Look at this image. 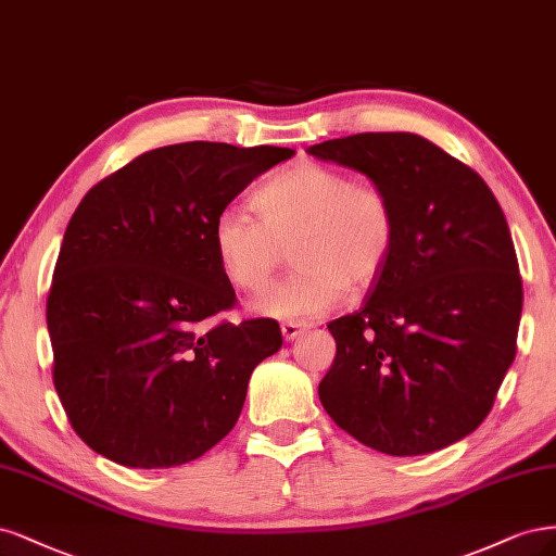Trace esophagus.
Masks as SVG:
<instances>
[{
    "mask_svg": "<svg viewBox=\"0 0 556 556\" xmlns=\"http://www.w3.org/2000/svg\"><path fill=\"white\" fill-rule=\"evenodd\" d=\"M307 330H309V326L302 324V320H286V324L281 326V334H283L286 342H293L295 337H300L302 332H307Z\"/></svg>",
    "mask_w": 556,
    "mask_h": 556,
    "instance_id": "34e87169",
    "label": "esophagus"
}]
</instances>
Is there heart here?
<instances>
[{"label":"heart","instance_id":"heart-1","mask_svg":"<svg viewBox=\"0 0 556 556\" xmlns=\"http://www.w3.org/2000/svg\"><path fill=\"white\" fill-rule=\"evenodd\" d=\"M258 219L226 207L212 224V249L224 277L247 293H261L293 244L295 273L267 291L256 312L273 318L326 314L351 289H365L397 242V212L390 195L316 161H300L252 195Z\"/></svg>","mask_w":556,"mask_h":556}]
</instances>
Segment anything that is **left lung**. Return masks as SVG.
Returning <instances> with one entry per match:
<instances>
[{
    "mask_svg": "<svg viewBox=\"0 0 556 556\" xmlns=\"http://www.w3.org/2000/svg\"><path fill=\"white\" fill-rule=\"evenodd\" d=\"M312 156L367 175L397 212V242L363 307L332 320L328 416L374 451H441L488 418L515 361L522 277L482 177L422 136L318 142Z\"/></svg>",
    "mask_w": 556,
    "mask_h": 556,
    "instance_id": "obj_1",
    "label": "left lung"
}]
</instances>
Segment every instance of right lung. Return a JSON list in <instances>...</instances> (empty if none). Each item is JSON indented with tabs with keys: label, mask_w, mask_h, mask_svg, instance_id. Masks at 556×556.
<instances>
[{
	"label": "right lung",
	"mask_w": 556,
	"mask_h": 556,
	"mask_svg": "<svg viewBox=\"0 0 556 556\" xmlns=\"http://www.w3.org/2000/svg\"><path fill=\"white\" fill-rule=\"evenodd\" d=\"M291 148L180 142L85 193L46 304L52 381L71 427L122 467L199 459L236 427L254 367L281 349L275 318L236 304L212 224Z\"/></svg>",
	"instance_id": "1"
}]
</instances>
